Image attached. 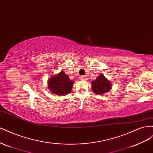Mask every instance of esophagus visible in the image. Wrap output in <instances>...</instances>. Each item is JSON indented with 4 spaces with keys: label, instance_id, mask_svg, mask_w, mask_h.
Listing matches in <instances>:
<instances>
[{
    "label": "esophagus",
    "instance_id": "34e87169",
    "mask_svg": "<svg viewBox=\"0 0 153 153\" xmlns=\"http://www.w3.org/2000/svg\"><path fill=\"white\" fill-rule=\"evenodd\" d=\"M80 79H81V80H86V76H80Z\"/></svg>",
    "mask_w": 153,
    "mask_h": 153
}]
</instances>
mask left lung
Returning a JSON list of instances; mask_svg holds the SVG:
<instances>
[{"mask_svg": "<svg viewBox=\"0 0 153 153\" xmlns=\"http://www.w3.org/2000/svg\"><path fill=\"white\" fill-rule=\"evenodd\" d=\"M91 88L97 95H104L111 89V82L101 74L95 80L91 81Z\"/></svg>", "mask_w": 153, "mask_h": 153, "instance_id": "8db88e82", "label": "left lung"}]
</instances>
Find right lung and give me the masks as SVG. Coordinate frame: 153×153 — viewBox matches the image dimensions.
Listing matches in <instances>:
<instances>
[{
  "mask_svg": "<svg viewBox=\"0 0 153 153\" xmlns=\"http://www.w3.org/2000/svg\"><path fill=\"white\" fill-rule=\"evenodd\" d=\"M74 84V81L70 79L68 75L63 71L52 76L47 81L50 91L58 96H64L71 93Z\"/></svg>",
  "mask_w": 153,
  "mask_h": 153,
  "instance_id": "obj_1",
  "label": "right lung"
}]
</instances>
